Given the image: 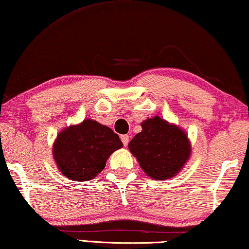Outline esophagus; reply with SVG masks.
Masks as SVG:
<instances>
[{"mask_svg":"<svg viewBox=\"0 0 249 249\" xmlns=\"http://www.w3.org/2000/svg\"><path fill=\"white\" fill-rule=\"evenodd\" d=\"M121 140H122V142H123L124 146H127L129 136H128V135H122V136H121Z\"/></svg>","mask_w":249,"mask_h":249,"instance_id":"34e87169","label":"esophagus"}]
</instances>
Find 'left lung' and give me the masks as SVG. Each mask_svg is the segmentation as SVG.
I'll list each match as a JSON object with an SVG mask.
<instances>
[{"instance_id":"8db88e82","label":"left lung","mask_w":249,"mask_h":249,"mask_svg":"<svg viewBox=\"0 0 249 249\" xmlns=\"http://www.w3.org/2000/svg\"><path fill=\"white\" fill-rule=\"evenodd\" d=\"M128 148L140 166L154 180L170 179L181 171L191 154L188 135L159 116L142 122Z\"/></svg>"}]
</instances>
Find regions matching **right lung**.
<instances>
[{"mask_svg": "<svg viewBox=\"0 0 249 249\" xmlns=\"http://www.w3.org/2000/svg\"><path fill=\"white\" fill-rule=\"evenodd\" d=\"M121 147L123 143L116 133L88 118L62 129L54 141L53 153L65 177L83 182L101 173L109 155Z\"/></svg>", "mask_w": 249, "mask_h": 249, "instance_id": "obj_1", "label": "right lung"}]
</instances>
